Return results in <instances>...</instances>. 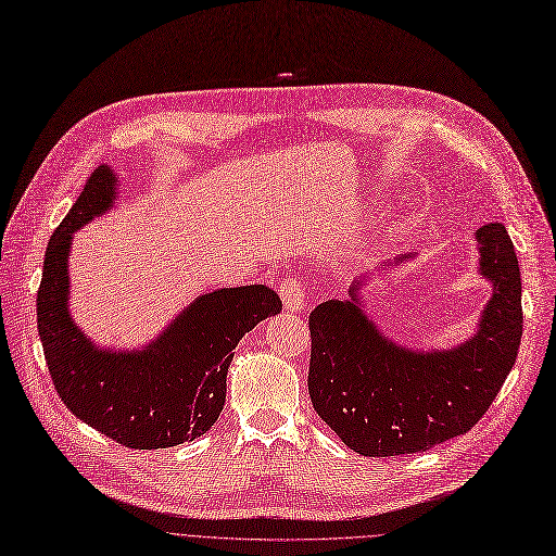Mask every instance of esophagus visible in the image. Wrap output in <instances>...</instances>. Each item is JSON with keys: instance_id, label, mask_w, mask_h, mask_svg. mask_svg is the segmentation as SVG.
<instances>
[{"instance_id": "34e87169", "label": "esophagus", "mask_w": 556, "mask_h": 556, "mask_svg": "<svg viewBox=\"0 0 556 556\" xmlns=\"http://www.w3.org/2000/svg\"><path fill=\"white\" fill-rule=\"evenodd\" d=\"M279 295H281L286 312H300L306 306V289H304V283L298 279H286L279 286Z\"/></svg>"}]
</instances>
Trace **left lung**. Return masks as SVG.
Returning a JSON list of instances; mask_svg holds the SVG:
<instances>
[{
    "mask_svg": "<svg viewBox=\"0 0 556 556\" xmlns=\"http://www.w3.org/2000/svg\"><path fill=\"white\" fill-rule=\"evenodd\" d=\"M479 275L490 281L477 332L454 348H405L364 309V279L348 300L309 316V396L318 417L362 456L417 454L475 426L516 364L522 339L520 265L504 224L475 233ZM409 254L389 261L401 265Z\"/></svg>",
    "mask_w": 556,
    "mask_h": 556,
    "instance_id": "obj_1",
    "label": "left lung"
}]
</instances>
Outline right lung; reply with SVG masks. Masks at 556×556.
<instances>
[{
    "instance_id": "1",
    "label": "right lung",
    "mask_w": 556,
    "mask_h": 556,
    "mask_svg": "<svg viewBox=\"0 0 556 556\" xmlns=\"http://www.w3.org/2000/svg\"><path fill=\"white\" fill-rule=\"evenodd\" d=\"M118 178L100 164L48 242L36 298L38 337L56 394L102 435L128 448H167L201 438L217 421L238 341L281 312L270 286L199 295L149 343L116 351L93 343L71 316L73 233L114 208Z\"/></svg>"
}]
</instances>
